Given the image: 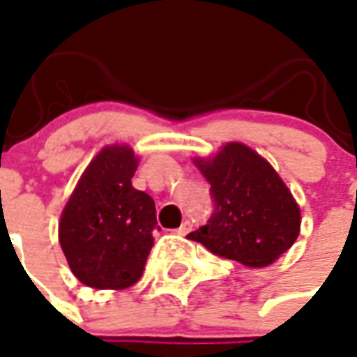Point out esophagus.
Here are the masks:
<instances>
[{"label": "esophagus", "instance_id": "esophagus-1", "mask_svg": "<svg viewBox=\"0 0 357 357\" xmlns=\"http://www.w3.org/2000/svg\"><path fill=\"white\" fill-rule=\"evenodd\" d=\"M189 231H191V223H189V221H183V223H181V227L174 231V234H178V236H185Z\"/></svg>", "mask_w": 357, "mask_h": 357}]
</instances>
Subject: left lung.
I'll return each instance as SVG.
<instances>
[{"label":"left lung","mask_w":357,"mask_h":357,"mask_svg":"<svg viewBox=\"0 0 357 357\" xmlns=\"http://www.w3.org/2000/svg\"><path fill=\"white\" fill-rule=\"evenodd\" d=\"M195 165L210 183L213 213L187 238L245 266L271 265L291 248L301 231L299 204L265 158L231 142Z\"/></svg>","instance_id":"8db88e82"}]
</instances>
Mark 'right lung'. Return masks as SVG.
Segmentation results:
<instances>
[{
	"instance_id": "right-lung-1",
	"label": "right lung",
	"mask_w": 357,
	"mask_h": 357,
	"mask_svg": "<svg viewBox=\"0 0 357 357\" xmlns=\"http://www.w3.org/2000/svg\"><path fill=\"white\" fill-rule=\"evenodd\" d=\"M136 168L128 145H107L86 166L62 212L60 245L84 286L125 289L142 278L158 227L155 200L132 187Z\"/></svg>"
}]
</instances>
